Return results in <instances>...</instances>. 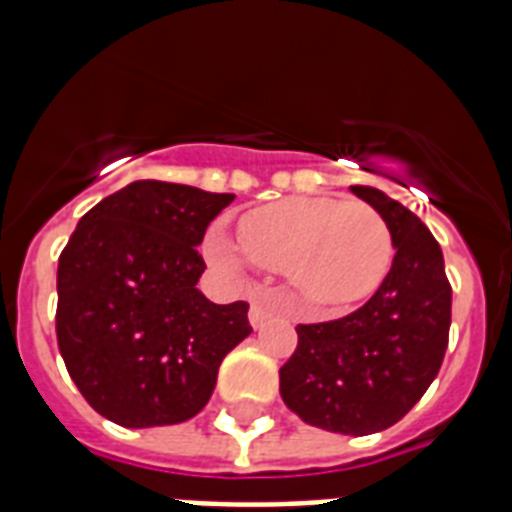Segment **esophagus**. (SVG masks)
<instances>
[{
  "label": "esophagus",
  "mask_w": 512,
  "mask_h": 512,
  "mask_svg": "<svg viewBox=\"0 0 512 512\" xmlns=\"http://www.w3.org/2000/svg\"><path fill=\"white\" fill-rule=\"evenodd\" d=\"M268 316H271V311L265 308V303L255 300V303H252V308H249V324H252V327H255V329L263 327Z\"/></svg>",
  "instance_id": "obj_1"
}]
</instances>
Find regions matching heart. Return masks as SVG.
Segmentation results:
<instances>
[{
	"label": "heart",
	"instance_id": "obj_1",
	"mask_svg": "<svg viewBox=\"0 0 512 512\" xmlns=\"http://www.w3.org/2000/svg\"><path fill=\"white\" fill-rule=\"evenodd\" d=\"M239 244L260 268L284 271L289 287L313 311H340L380 287L393 260L385 217L364 201L292 196L241 217ZM209 257L239 271V252L209 236Z\"/></svg>",
	"mask_w": 512,
	"mask_h": 512
}]
</instances>
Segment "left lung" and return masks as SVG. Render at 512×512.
I'll return each instance as SVG.
<instances>
[{"label": "left lung", "mask_w": 512, "mask_h": 512, "mask_svg": "<svg viewBox=\"0 0 512 512\" xmlns=\"http://www.w3.org/2000/svg\"><path fill=\"white\" fill-rule=\"evenodd\" d=\"M385 217L393 265L358 311L300 324L297 350L279 369L284 404L313 428L369 436L396 425L436 380L452 324V287L433 233L401 201L350 185Z\"/></svg>", "instance_id": "8db88e82"}]
</instances>
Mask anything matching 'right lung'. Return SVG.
Instances as JSON below:
<instances>
[{
    "instance_id": "obj_1",
    "label": "right lung",
    "mask_w": 512,
    "mask_h": 512,
    "mask_svg": "<svg viewBox=\"0 0 512 512\" xmlns=\"http://www.w3.org/2000/svg\"><path fill=\"white\" fill-rule=\"evenodd\" d=\"M233 193L135 180L79 220L58 260L60 356L87 404L122 428L191 420L223 358L249 337L247 303L201 295L199 244Z\"/></svg>"
}]
</instances>
